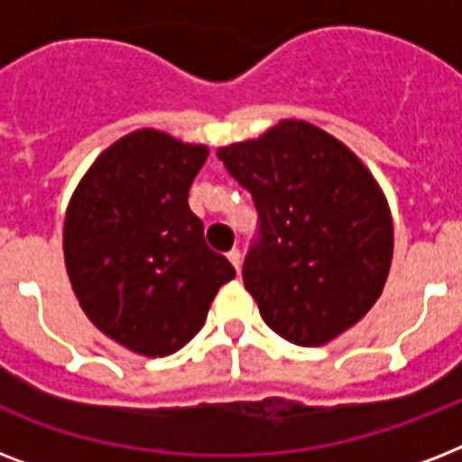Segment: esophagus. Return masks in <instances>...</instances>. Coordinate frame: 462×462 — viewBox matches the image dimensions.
I'll return each instance as SVG.
<instances>
[{"mask_svg": "<svg viewBox=\"0 0 462 462\" xmlns=\"http://www.w3.org/2000/svg\"><path fill=\"white\" fill-rule=\"evenodd\" d=\"M227 259H230V263L239 271V266H242V254H239V249H232L230 254H227Z\"/></svg>", "mask_w": 462, "mask_h": 462, "instance_id": "34e87169", "label": "esophagus"}]
</instances>
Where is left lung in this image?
Wrapping results in <instances>:
<instances>
[{"label": "left lung", "mask_w": 462, "mask_h": 462, "mask_svg": "<svg viewBox=\"0 0 462 462\" xmlns=\"http://www.w3.org/2000/svg\"><path fill=\"white\" fill-rule=\"evenodd\" d=\"M261 217L242 281L263 321L290 343L328 345L376 304L393 259L386 194L333 134L281 119L217 148Z\"/></svg>", "instance_id": "obj_1"}]
</instances>
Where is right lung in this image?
Segmentation results:
<instances>
[{
	"label": "right lung",
	"mask_w": 462,
	"mask_h": 462,
	"mask_svg": "<svg viewBox=\"0 0 462 462\" xmlns=\"http://www.w3.org/2000/svg\"><path fill=\"white\" fill-rule=\"evenodd\" d=\"M206 158V143L136 129L97 155L69 199L64 263L76 300L97 330L143 357L184 347L235 278L189 208Z\"/></svg>",
	"instance_id": "right-lung-1"
}]
</instances>
